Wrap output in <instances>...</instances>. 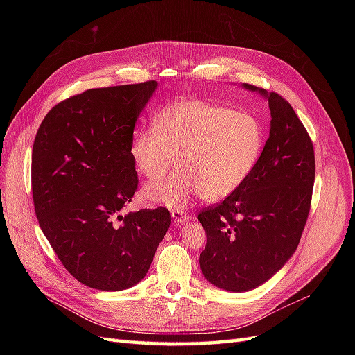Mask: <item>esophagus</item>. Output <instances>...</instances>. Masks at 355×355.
Returning <instances> with one entry per match:
<instances>
[{"instance_id":"esophagus-1","label":"esophagus","mask_w":355,"mask_h":355,"mask_svg":"<svg viewBox=\"0 0 355 355\" xmlns=\"http://www.w3.org/2000/svg\"><path fill=\"white\" fill-rule=\"evenodd\" d=\"M171 218H173L175 222H178V223H184L191 219L189 214L182 209H171Z\"/></svg>"}]
</instances>
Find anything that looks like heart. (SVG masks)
Segmentation results:
<instances>
[{
  "mask_svg": "<svg viewBox=\"0 0 355 355\" xmlns=\"http://www.w3.org/2000/svg\"><path fill=\"white\" fill-rule=\"evenodd\" d=\"M157 125L142 127L130 142L136 168L149 184L144 197L167 206H185L191 196L218 201L237 191L250 176L262 154L265 130L250 112L198 99L171 103L157 115Z\"/></svg>",
  "mask_w": 355,
  "mask_h": 355,
  "instance_id": "heart-1",
  "label": "heart"
}]
</instances>
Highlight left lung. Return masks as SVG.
<instances>
[{
	"instance_id": "1",
	"label": "left lung",
	"mask_w": 355,
	"mask_h": 355,
	"mask_svg": "<svg viewBox=\"0 0 355 355\" xmlns=\"http://www.w3.org/2000/svg\"><path fill=\"white\" fill-rule=\"evenodd\" d=\"M244 87L268 98L270 137L244 184L197 216L207 235L201 271L211 284L230 292L263 284L295 253L315 179L313 141L290 103L275 92Z\"/></svg>"
}]
</instances>
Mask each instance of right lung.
<instances>
[{
	"instance_id": "1",
	"label": "right lung",
	"mask_w": 355,
	"mask_h": 355,
	"mask_svg": "<svg viewBox=\"0 0 355 355\" xmlns=\"http://www.w3.org/2000/svg\"><path fill=\"white\" fill-rule=\"evenodd\" d=\"M157 81L90 89L42 120L32 148L40 227L67 271L106 292L137 284L170 227L166 207L121 214L137 191L135 124Z\"/></svg>"
}]
</instances>
